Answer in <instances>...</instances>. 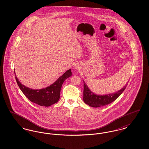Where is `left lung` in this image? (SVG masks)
Wrapping results in <instances>:
<instances>
[{
	"mask_svg": "<svg viewBox=\"0 0 149 149\" xmlns=\"http://www.w3.org/2000/svg\"><path fill=\"white\" fill-rule=\"evenodd\" d=\"M84 82V91H83V100L85 104L92 107H100L104 106L113 102L125 91L126 85L124 86L117 92L111 93L106 95H97L92 92L86 83Z\"/></svg>",
	"mask_w": 149,
	"mask_h": 149,
	"instance_id": "1",
	"label": "left lung"
}]
</instances>
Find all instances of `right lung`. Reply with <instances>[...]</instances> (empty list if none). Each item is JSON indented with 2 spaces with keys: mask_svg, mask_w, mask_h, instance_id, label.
Instances as JSON below:
<instances>
[{
  "mask_svg": "<svg viewBox=\"0 0 149 149\" xmlns=\"http://www.w3.org/2000/svg\"><path fill=\"white\" fill-rule=\"evenodd\" d=\"M71 69H69L49 86L36 90L29 88L22 84L17 78L15 74V78L22 92L30 101L39 106L49 107L58 102L60 99L62 85L67 78L71 77Z\"/></svg>",
  "mask_w": 149,
  "mask_h": 149,
  "instance_id": "right-lung-1",
  "label": "right lung"
}]
</instances>
